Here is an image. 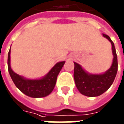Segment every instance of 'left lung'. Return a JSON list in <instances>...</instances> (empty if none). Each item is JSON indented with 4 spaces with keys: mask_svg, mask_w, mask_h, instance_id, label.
Returning a JSON list of instances; mask_svg holds the SVG:
<instances>
[{
    "mask_svg": "<svg viewBox=\"0 0 124 124\" xmlns=\"http://www.w3.org/2000/svg\"><path fill=\"white\" fill-rule=\"evenodd\" d=\"M102 36L111 43L113 55L111 66L106 72L92 74L85 70L78 63L74 62V79L77 88L81 94L89 97L98 96L104 93L113 83L117 72V57L114 43L108 35L102 34Z\"/></svg>",
    "mask_w": 124,
    "mask_h": 124,
    "instance_id": "obj_1",
    "label": "left lung"
}]
</instances>
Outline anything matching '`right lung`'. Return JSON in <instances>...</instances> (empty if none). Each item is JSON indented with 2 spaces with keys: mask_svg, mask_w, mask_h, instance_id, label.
Returning <instances> with one entry per match:
<instances>
[{
  "mask_svg": "<svg viewBox=\"0 0 124 124\" xmlns=\"http://www.w3.org/2000/svg\"><path fill=\"white\" fill-rule=\"evenodd\" d=\"M11 49L8 54V70L16 86L22 93L32 98H43L48 96L54 89L57 77L65 61L56 63L44 77L40 79H27L16 73L11 67Z\"/></svg>",
  "mask_w": 124,
  "mask_h": 124,
  "instance_id": "1",
  "label": "right lung"
}]
</instances>
